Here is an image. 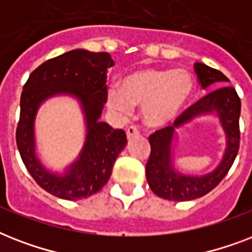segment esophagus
<instances>
[{
	"mask_svg": "<svg viewBox=\"0 0 252 252\" xmlns=\"http://www.w3.org/2000/svg\"><path fill=\"white\" fill-rule=\"evenodd\" d=\"M126 132V137H128V138L136 137V136H138V134H140L138 129L134 126H128Z\"/></svg>",
	"mask_w": 252,
	"mask_h": 252,
	"instance_id": "34e87169",
	"label": "esophagus"
}]
</instances>
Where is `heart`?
<instances>
[{
  "instance_id": "b5f03b06",
  "label": "heart",
  "mask_w": 252,
  "mask_h": 252,
  "mask_svg": "<svg viewBox=\"0 0 252 252\" xmlns=\"http://www.w3.org/2000/svg\"><path fill=\"white\" fill-rule=\"evenodd\" d=\"M195 87V78L186 69L142 68L124 77L120 87L107 90V104L120 115L129 114L132 106H141L148 126H163L183 112Z\"/></svg>"
}]
</instances>
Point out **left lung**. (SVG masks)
<instances>
[{"label": "left lung", "mask_w": 252, "mask_h": 252, "mask_svg": "<svg viewBox=\"0 0 252 252\" xmlns=\"http://www.w3.org/2000/svg\"><path fill=\"white\" fill-rule=\"evenodd\" d=\"M200 86L207 89L215 82L225 84L229 81L223 73L203 63L193 65ZM216 110L220 116L228 137L227 153L223 162L215 172L204 177H188L176 173L171 163V142L175 128L196 116ZM241 99L234 87L223 86L208 93L176 118L174 126H168L156 130L149 136L150 156L146 163V180L150 189L162 199L187 201L207 195L225 178L234 163L239 150Z\"/></svg>", "instance_id": "8db88e82"}]
</instances>
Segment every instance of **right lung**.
Wrapping results in <instances>:
<instances>
[{
  "mask_svg": "<svg viewBox=\"0 0 252 252\" xmlns=\"http://www.w3.org/2000/svg\"><path fill=\"white\" fill-rule=\"evenodd\" d=\"M115 63L107 52L74 49L39 65L23 86L17 146L33 180L51 195L65 200L91 196L108 182L119 153L126 144L123 129L99 122L107 102V69ZM56 94L80 99L87 116V141L80 158L63 177L47 172L34 156L33 120L40 103Z\"/></svg>",
  "mask_w": 252,
  "mask_h": 252,
  "instance_id": "1",
  "label": "right lung"
}]
</instances>
